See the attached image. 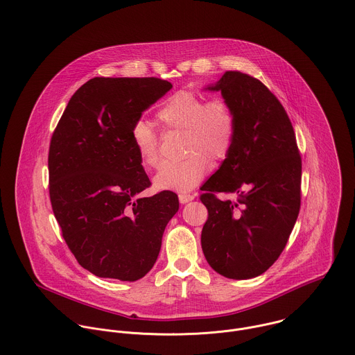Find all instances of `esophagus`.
<instances>
[{"mask_svg": "<svg viewBox=\"0 0 355 355\" xmlns=\"http://www.w3.org/2000/svg\"><path fill=\"white\" fill-rule=\"evenodd\" d=\"M193 195H191V193H187V192H181L180 195H178V199H180V202L184 205V203H188V202H191V200H193Z\"/></svg>", "mask_w": 355, "mask_h": 355, "instance_id": "obj_1", "label": "esophagus"}]
</instances>
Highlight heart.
<instances>
[{"instance_id":"b5f03b06","label":"heart","mask_w":355,"mask_h":355,"mask_svg":"<svg viewBox=\"0 0 355 355\" xmlns=\"http://www.w3.org/2000/svg\"><path fill=\"white\" fill-rule=\"evenodd\" d=\"M166 130L184 131V159L166 162L155 177L159 189L188 191L207 173L210 160L220 163L231 153L238 134L234 106L223 96L205 99L191 91L168 96L156 112ZM131 141L145 167L160 163V138L153 125L138 120L131 128Z\"/></svg>"}]
</instances>
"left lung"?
I'll list each match as a JSON object with an SVG mask.
<instances>
[{"label": "left lung", "instance_id": "1", "mask_svg": "<svg viewBox=\"0 0 355 355\" xmlns=\"http://www.w3.org/2000/svg\"><path fill=\"white\" fill-rule=\"evenodd\" d=\"M209 89L221 91L238 117L235 145L200 188L207 221V263L231 279L266 272L284 252L302 203V156L279 99L256 77L228 70ZM218 193L236 195L220 200Z\"/></svg>", "mask_w": 355, "mask_h": 355}]
</instances>
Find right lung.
I'll list each match as a JSON object with an SVG mask.
<instances>
[{"label":"right lung","mask_w":355,"mask_h":355,"mask_svg":"<svg viewBox=\"0 0 355 355\" xmlns=\"http://www.w3.org/2000/svg\"><path fill=\"white\" fill-rule=\"evenodd\" d=\"M157 77H94L70 98L48 152L49 199L78 264L99 278L137 281L153 267L178 196L150 187L131 141L141 114L170 88Z\"/></svg>","instance_id":"add662e5"}]
</instances>
